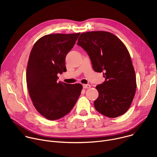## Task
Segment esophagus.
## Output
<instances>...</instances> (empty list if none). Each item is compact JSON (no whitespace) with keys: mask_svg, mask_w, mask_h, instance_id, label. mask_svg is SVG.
I'll list each match as a JSON object with an SVG mask.
<instances>
[{"mask_svg":"<svg viewBox=\"0 0 157 157\" xmlns=\"http://www.w3.org/2000/svg\"><path fill=\"white\" fill-rule=\"evenodd\" d=\"M83 87L84 89H89V88L91 87V85H89V84H84L83 85Z\"/></svg>","mask_w":157,"mask_h":157,"instance_id":"34e87169","label":"esophagus"}]
</instances>
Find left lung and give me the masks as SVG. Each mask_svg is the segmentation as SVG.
I'll return each instance as SVG.
<instances>
[{"mask_svg": "<svg viewBox=\"0 0 157 157\" xmlns=\"http://www.w3.org/2000/svg\"><path fill=\"white\" fill-rule=\"evenodd\" d=\"M91 59L96 72L103 73L105 81L96 88L94 102L99 113L115 118L129 109L136 91V76L128 50L116 35L107 32L82 33L78 40Z\"/></svg>", "mask_w": 157, "mask_h": 157, "instance_id": "left-lung-1", "label": "left lung"}]
</instances>
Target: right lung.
<instances>
[{
    "label": "right lung",
    "mask_w": 157,
    "mask_h": 157,
    "mask_svg": "<svg viewBox=\"0 0 157 157\" xmlns=\"http://www.w3.org/2000/svg\"><path fill=\"white\" fill-rule=\"evenodd\" d=\"M80 33H54L38 40L31 50L26 78L33 104L44 117L55 121L68 114L82 89L81 84L58 82V73L66 71L65 58Z\"/></svg>",
    "instance_id": "right-lung-1"
}]
</instances>
